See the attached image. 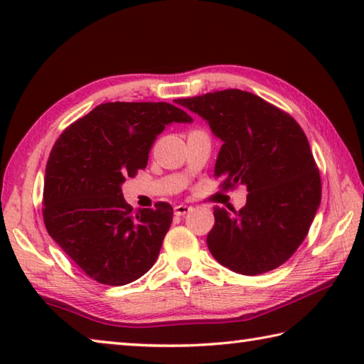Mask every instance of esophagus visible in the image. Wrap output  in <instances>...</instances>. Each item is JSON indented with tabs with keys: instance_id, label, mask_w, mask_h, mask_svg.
I'll return each mask as SVG.
<instances>
[{
	"instance_id": "34e87169",
	"label": "esophagus",
	"mask_w": 364,
	"mask_h": 364,
	"mask_svg": "<svg viewBox=\"0 0 364 364\" xmlns=\"http://www.w3.org/2000/svg\"><path fill=\"white\" fill-rule=\"evenodd\" d=\"M188 212H191V207L186 205V204H180V205L175 207V213L178 215V217H184V215H186Z\"/></svg>"
}]
</instances>
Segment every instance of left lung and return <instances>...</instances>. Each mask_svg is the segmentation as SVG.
Listing matches in <instances>:
<instances>
[{
    "instance_id": "8db88e82",
    "label": "left lung",
    "mask_w": 364,
    "mask_h": 364,
    "mask_svg": "<svg viewBox=\"0 0 364 364\" xmlns=\"http://www.w3.org/2000/svg\"><path fill=\"white\" fill-rule=\"evenodd\" d=\"M178 104L207 120L223 141L215 164L223 188L245 184L249 191L239 212L213 208L210 254L247 276L281 267L304 242L321 202V178L304 130L284 110L242 90Z\"/></svg>"
}]
</instances>
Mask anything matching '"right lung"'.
Here are the masks:
<instances>
[{
	"label": "right lung",
	"mask_w": 364,
	"mask_h": 364,
	"mask_svg": "<svg viewBox=\"0 0 364 364\" xmlns=\"http://www.w3.org/2000/svg\"><path fill=\"white\" fill-rule=\"evenodd\" d=\"M193 119L168 102H106L73 122L49 154L43 191L46 230L101 284L136 281L156 263L173 208H133L122 194L146 168L157 134Z\"/></svg>",
	"instance_id": "1"
}]
</instances>
